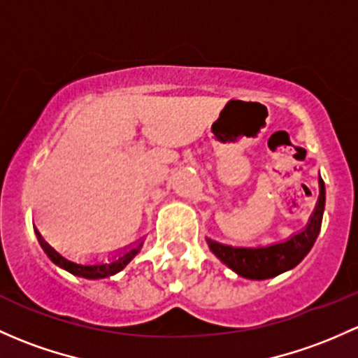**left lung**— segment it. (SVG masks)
I'll return each instance as SVG.
<instances>
[{
	"instance_id": "1",
	"label": "left lung",
	"mask_w": 358,
	"mask_h": 358,
	"mask_svg": "<svg viewBox=\"0 0 358 358\" xmlns=\"http://www.w3.org/2000/svg\"><path fill=\"white\" fill-rule=\"evenodd\" d=\"M319 185H321L319 202L303 231L296 233L295 236H292L283 243L261 248L228 247L208 240L213 254L217 259H221L229 269H233L240 276L248 278V280H268V278H274L285 271L295 268L310 252L312 245L317 240L319 231H321L322 213H324L326 204V189L322 180H319Z\"/></svg>"
}]
</instances>
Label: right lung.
<instances>
[{"mask_svg":"<svg viewBox=\"0 0 358 358\" xmlns=\"http://www.w3.org/2000/svg\"><path fill=\"white\" fill-rule=\"evenodd\" d=\"M37 238H39L41 245L44 247V250H46V254L50 255L51 261L55 262V264H58L59 268L66 269L69 273L75 274V276H80V278H87V280H99V278H108V276H113V274H116L118 271H122L123 268H125L127 264L134 259V255L137 254L138 248H141V245H138L137 248H131L130 252H127V254L120 255L116 261L110 262V264H96V266H82V264H75V262L71 261H66L65 257H62V255L58 254V252L55 250V248H51L50 245H48L46 242H44L43 238H41V235L37 233Z\"/></svg>","mask_w":358,"mask_h":358,"instance_id":"obj_1","label":"right lung"}]
</instances>
